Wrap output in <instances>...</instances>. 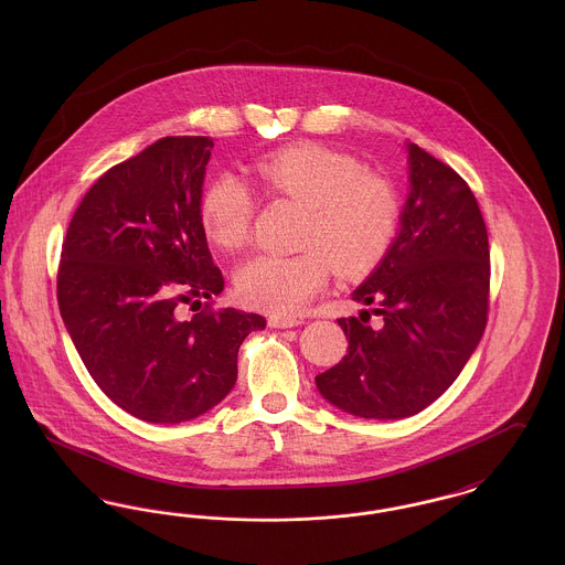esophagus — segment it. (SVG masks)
Returning <instances> with one entry per match:
<instances>
[{
  "mask_svg": "<svg viewBox=\"0 0 565 565\" xmlns=\"http://www.w3.org/2000/svg\"><path fill=\"white\" fill-rule=\"evenodd\" d=\"M298 323L300 320L290 318V316H270L269 318L270 328H295Z\"/></svg>",
  "mask_w": 565,
  "mask_h": 565,
  "instance_id": "obj_1",
  "label": "esophagus"
}]
</instances>
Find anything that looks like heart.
<instances>
[{
	"instance_id": "obj_1",
	"label": "heart",
	"mask_w": 565,
	"mask_h": 565,
	"mask_svg": "<svg viewBox=\"0 0 565 565\" xmlns=\"http://www.w3.org/2000/svg\"><path fill=\"white\" fill-rule=\"evenodd\" d=\"M260 186L309 207L296 256L260 254L237 270L235 288L243 305L290 316L328 286L334 269L362 277L375 269L396 239L401 192L364 162L322 143H296L252 164ZM201 226L226 252L243 249L254 228V194L242 178L217 175L201 196Z\"/></svg>"
}]
</instances>
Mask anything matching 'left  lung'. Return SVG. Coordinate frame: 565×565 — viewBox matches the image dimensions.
<instances>
[{"label":"left lung","mask_w":565,"mask_h":565,"mask_svg":"<svg viewBox=\"0 0 565 565\" xmlns=\"http://www.w3.org/2000/svg\"><path fill=\"white\" fill-rule=\"evenodd\" d=\"M403 228L351 295L371 313L339 318L350 348L316 376L328 403L369 419H401L434 403L477 350L489 311V242L466 180L408 143Z\"/></svg>","instance_id":"1"}]
</instances>
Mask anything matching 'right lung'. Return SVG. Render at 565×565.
<instances>
[{
    "label": "right lung",
    "instance_id": "add662e5",
    "mask_svg": "<svg viewBox=\"0 0 565 565\" xmlns=\"http://www.w3.org/2000/svg\"><path fill=\"white\" fill-rule=\"evenodd\" d=\"M214 139L162 137L82 196L61 247L56 300L86 371L111 403L152 424L189 422L237 381L263 316L214 309L224 288L199 205ZM207 297L189 323L180 301Z\"/></svg>",
    "mask_w": 565,
    "mask_h": 565
}]
</instances>
